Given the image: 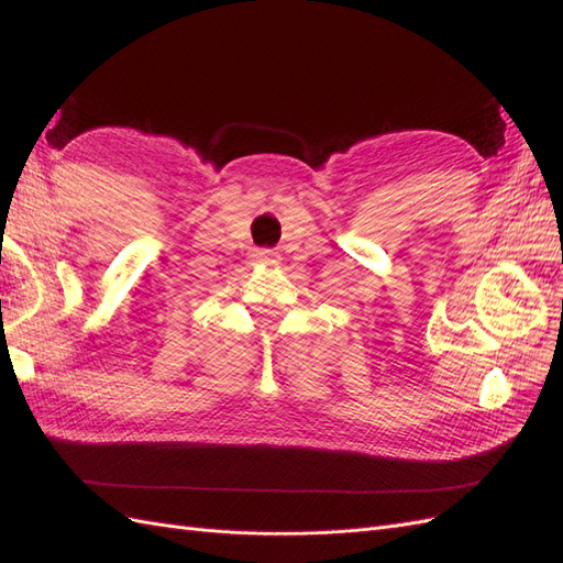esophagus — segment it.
I'll return each instance as SVG.
<instances>
[{"label": "esophagus", "instance_id": "1", "mask_svg": "<svg viewBox=\"0 0 563 563\" xmlns=\"http://www.w3.org/2000/svg\"><path fill=\"white\" fill-rule=\"evenodd\" d=\"M277 258H279V255H277L275 251H267V249L255 253V261H261V263H265V265H275Z\"/></svg>", "mask_w": 563, "mask_h": 563}]
</instances>
